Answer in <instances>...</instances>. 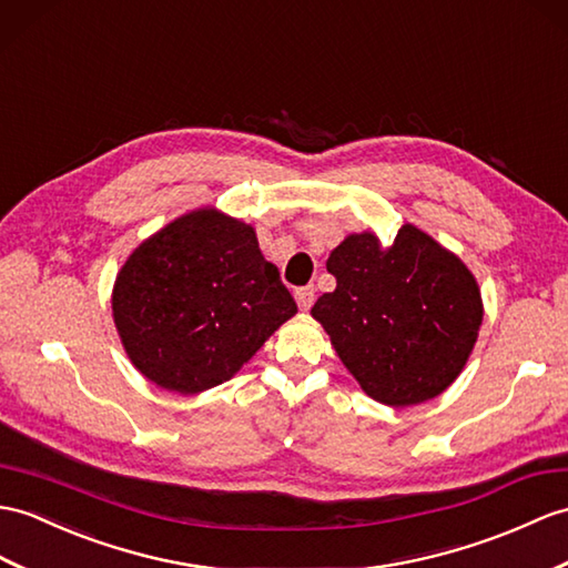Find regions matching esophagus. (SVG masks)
Wrapping results in <instances>:
<instances>
[{"label":"esophagus","instance_id":"1","mask_svg":"<svg viewBox=\"0 0 568 568\" xmlns=\"http://www.w3.org/2000/svg\"><path fill=\"white\" fill-rule=\"evenodd\" d=\"M295 300H297V307L300 310H310L314 305V285H305V287H297L295 293Z\"/></svg>","mask_w":568,"mask_h":568}]
</instances>
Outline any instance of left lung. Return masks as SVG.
<instances>
[{"instance_id":"1","label":"left lung","mask_w":568,"mask_h":568,"mask_svg":"<svg viewBox=\"0 0 568 568\" xmlns=\"http://www.w3.org/2000/svg\"><path fill=\"white\" fill-rule=\"evenodd\" d=\"M326 271L336 290L314 302L312 316L373 399L412 406L453 385L484 316L463 261L404 224L387 248L373 232L346 236Z\"/></svg>"}]
</instances>
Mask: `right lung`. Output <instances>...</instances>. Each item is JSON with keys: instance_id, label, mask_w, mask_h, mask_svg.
I'll list each match as a JSON object with an SVG mask.
<instances>
[{"instance_id": "add662e5", "label": "right lung", "mask_w": 568, "mask_h": 568, "mask_svg": "<svg viewBox=\"0 0 568 568\" xmlns=\"http://www.w3.org/2000/svg\"><path fill=\"white\" fill-rule=\"evenodd\" d=\"M295 312L254 227L213 207L142 242L113 287V320L130 361L179 394L227 382Z\"/></svg>"}]
</instances>
